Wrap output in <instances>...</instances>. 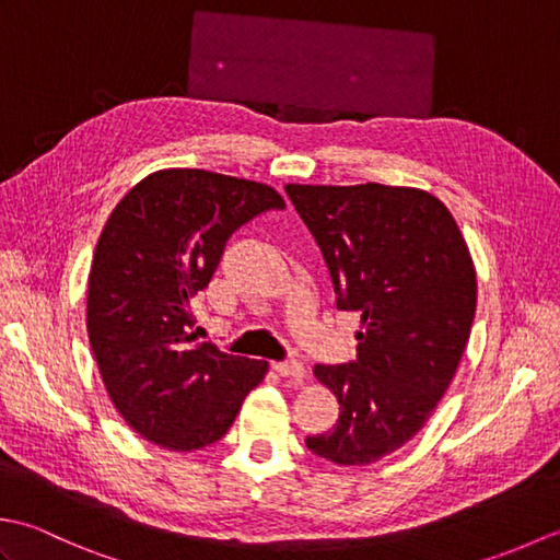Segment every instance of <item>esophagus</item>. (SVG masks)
<instances>
[{"label":"esophagus","mask_w":560,"mask_h":560,"mask_svg":"<svg viewBox=\"0 0 560 560\" xmlns=\"http://www.w3.org/2000/svg\"><path fill=\"white\" fill-rule=\"evenodd\" d=\"M273 371H277L281 377H291V380H303L305 377V368L299 361L273 363Z\"/></svg>","instance_id":"34e87169"}]
</instances>
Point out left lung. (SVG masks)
<instances>
[{"instance_id":"obj_1","label":"left lung","mask_w":560,"mask_h":560,"mask_svg":"<svg viewBox=\"0 0 560 560\" xmlns=\"http://www.w3.org/2000/svg\"><path fill=\"white\" fill-rule=\"evenodd\" d=\"M287 192L323 249L339 311L359 313V359L315 365L339 401L317 457L363 467L407 445L457 373L477 313V269L450 209L419 187L299 185Z\"/></svg>"}]
</instances>
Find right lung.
Segmentation results:
<instances>
[{
	"label": "right lung",
	"instance_id": "1",
	"mask_svg": "<svg viewBox=\"0 0 560 560\" xmlns=\"http://www.w3.org/2000/svg\"><path fill=\"white\" fill-rule=\"evenodd\" d=\"M277 189L201 168H163L117 201L93 253L86 331L105 392L149 443H217L269 363L197 343L192 295L209 287L231 233Z\"/></svg>",
	"mask_w": 560,
	"mask_h": 560
}]
</instances>
